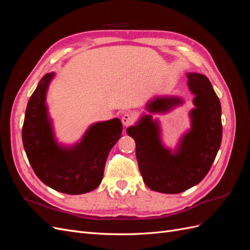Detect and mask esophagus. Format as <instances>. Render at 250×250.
<instances>
[{
	"label": "esophagus",
	"mask_w": 250,
	"mask_h": 250,
	"mask_svg": "<svg viewBox=\"0 0 250 250\" xmlns=\"http://www.w3.org/2000/svg\"><path fill=\"white\" fill-rule=\"evenodd\" d=\"M134 116L130 112H125L122 116V123L124 126H128L134 122Z\"/></svg>",
	"instance_id": "34e87169"
}]
</instances>
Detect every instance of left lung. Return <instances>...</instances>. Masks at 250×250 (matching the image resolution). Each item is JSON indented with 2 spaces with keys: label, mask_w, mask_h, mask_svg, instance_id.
<instances>
[{
  "label": "left lung",
  "mask_w": 250,
  "mask_h": 250,
  "mask_svg": "<svg viewBox=\"0 0 250 250\" xmlns=\"http://www.w3.org/2000/svg\"><path fill=\"white\" fill-rule=\"evenodd\" d=\"M188 86L195 96L190 111L191 128L172 151L161 140L157 119L143 115L127 134L135 141V155L144 183L151 190L177 194L206 177L222 141L221 104L207 76L188 73ZM183 104L178 97H155L146 104L151 113L168 112Z\"/></svg>",
  "instance_id": "8db88e82"
}]
</instances>
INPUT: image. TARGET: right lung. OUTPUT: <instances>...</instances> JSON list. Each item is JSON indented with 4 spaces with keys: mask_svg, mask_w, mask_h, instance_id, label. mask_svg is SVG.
Returning <instances> with one entry per match:
<instances>
[{
    "mask_svg": "<svg viewBox=\"0 0 250 250\" xmlns=\"http://www.w3.org/2000/svg\"><path fill=\"white\" fill-rule=\"evenodd\" d=\"M54 76V73L44 75L30 97L22 144L34 173L44 185L64 194H84L101 184L108 153L121 138L123 126L118 118L97 122L79 143L72 146L58 144L46 104Z\"/></svg>",
    "mask_w": 250,
    "mask_h": 250,
    "instance_id": "obj_1",
    "label": "right lung"
}]
</instances>
